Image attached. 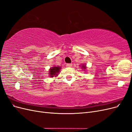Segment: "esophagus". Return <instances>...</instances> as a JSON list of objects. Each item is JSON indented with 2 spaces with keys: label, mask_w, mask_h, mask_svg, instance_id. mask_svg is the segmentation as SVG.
I'll use <instances>...</instances> for the list:
<instances>
[{
  "label": "esophagus",
  "mask_w": 132,
  "mask_h": 132,
  "mask_svg": "<svg viewBox=\"0 0 132 132\" xmlns=\"http://www.w3.org/2000/svg\"><path fill=\"white\" fill-rule=\"evenodd\" d=\"M67 67H71V66H72V64H70V63H68L67 64Z\"/></svg>",
  "instance_id": "34e87169"
}]
</instances>
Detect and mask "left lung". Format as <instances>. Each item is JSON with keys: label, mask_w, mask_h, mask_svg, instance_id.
<instances>
[{"label": "left lung", "mask_w": 132, "mask_h": 132, "mask_svg": "<svg viewBox=\"0 0 132 132\" xmlns=\"http://www.w3.org/2000/svg\"><path fill=\"white\" fill-rule=\"evenodd\" d=\"M81 68H82L83 69H84V70H85V69L86 68V66H85V65H82Z\"/></svg>", "instance_id": "left-lung-1"}]
</instances>
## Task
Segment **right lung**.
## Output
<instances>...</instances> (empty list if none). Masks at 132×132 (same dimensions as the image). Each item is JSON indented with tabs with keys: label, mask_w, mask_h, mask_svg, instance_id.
<instances>
[{
	"label": "right lung",
	"mask_w": 132,
	"mask_h": 132,
	"mask_svg": "<svg viewBox=\"0 0 132 132\" xmlns=\"http://www.w3.org/2000/svg\"><path fill=\"white\" fill-rule=\"evenodd\" d=\"M60 69H61V68L59 67H54L51 68L50 70V75L51 77H53L54 76H55V77L57 76Z\"/></svg>",
	"instance_id": "1"
}]
</instances>
